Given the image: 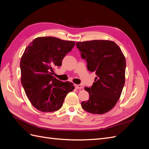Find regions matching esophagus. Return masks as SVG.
Returning a JSON list of instances; mask_svg holds the SVG:
<instances>
[{
	"mask_svg": "<svg viewBox=\"0 0 149 149\" xmlns=\"http://www.w3.org/2000/svg\"><path fill=\"white\" fill-rule=\"evenodd\" d=\"M74 86L76 89H82L83 86L81 84H74Z\"/></svg>",
	"mask_w": 149,
	"mask_h": 149,
	"instance_id": "34e87169",
	"label": "esophagus"
}]
</instances>
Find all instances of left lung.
I'll return each mask as SVG.
<instances>
[{
    "label": "left lung",
    "mask_w": 149,
    "mask_h": 149,
    "mask_svg": "<svg viewBox=\"0 0 149 149\" xmlns=\"http://www.w3.org/2000/svg\"><path fill=\"white\" fill-rule=\"evenodd\" d=\"M81 56L87 62V68L95 72L93 85L84 88L89 94L83 109L92 114L109 111L119 100L125 83L126 62L124 54L116 43L109 40L77 42Z\"/></svg>",
    "instance_id": "8db88e82"
}]
</instances>
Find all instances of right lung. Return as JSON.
<instances>
[{"label":"right lung","mask_w":149,"mask_h":149,"mask_svg":"<svg viewBox=\"0 0 149 149\" xmlns=\"http://www.w3.org/2000/svg\"><path fill=\"white\" fill-rule=\"evenodd\" d=\"M74 42L52 37H38L25 49L20 63L21 83L26 96L36 109L53 112L62 107L67 94L74 89L70 82L52 76L53 67L60 66Z\"/></svg>","instance_id":"add662e5"}]
</instances>
